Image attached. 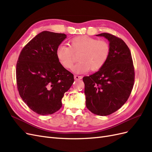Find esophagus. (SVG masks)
<instances>
[{"label":"esophagus","mask_w":152,"mask_h":152,"mask_svg":"<svg viewBox=\"0 0 152 152\" xmlns=\"http://www.w3.org/2000/svg\"><path fill=\"white\" fill-rule=\"evenodd\" d=\"M75 80H81L82 78V76H78V75H75Z\"/></svg>","instance_id":"obj_1"}]
</instances>
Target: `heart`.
<instances>
[{
    "mask_svg": "<svg viewBox=\"0 0 152 152\" xmlns=\"http://www.w3.org/2000/svg\"><path fill=\"white\" fill-rule=\"evenodd\" d=\"M69 46L60 45L56 51L59 63L67 69L72 68L78 56L79 62L74 66L76 73L97 71L104 66L110 57L111 48L105 41L88 36L74 37L69 42Z\"/></svg>",
    "mask_w": 152,
    "mask_h": 152,
    "instance_id": "heart-1",
    "label": "heart"
}]
</instances>
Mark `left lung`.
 <instances>
[{
    "label": "left lung",
    "mask_w": 152,
    "mask_h": 152,
    "mask_svg": "<svg viewBox=\"0 0 152 152\" xmlns=\"http://www.w3.org/2000/svg\"><path fill=\"white\" fill-rule=\"evenodd\" d=\"M110 41L111 52L107 62L100 70L85 76L86 106L94 114L107 116L126 102L131 94L135 72L131 51L122 39L102 33Z\"/></svg>",
    "instance_id": "8db88e82"
}]
</instances>
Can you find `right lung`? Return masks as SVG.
Returning <instances> with one entry per match:
<instances>
[{"label":"right lung","instance_id":"right-lung-1","mask_svg":"<svg viewBox=\"0 0 152 152\" xmlns=\"http://www.w3.org/2000/svg\"><path fill=\"white\" fill-rule=\"evenodd\" d=\"M65 34L43 31L21 50L16 63L17 88L24 102L36 113L51 115L62 107V99L74 82V75L56 55Z\"/></svg>","mask_w":152,"mask_h":152}]
</instances>
